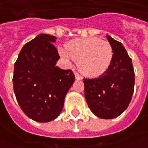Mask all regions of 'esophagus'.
<instances>
[{
  "mask_svg": "<svg viewBox=\"0 0 148 148\" xmlns=\"http://www.w3.org/2000/svg\"><path fill=\"white\" fill-rule=\"evenodd\" d=\"M74 74H75V77H76V79H77V80H82V77L79 73H77V72L75 71V73H74Z\"/></svg>",
  "mask_w": 148,
  "mask_h": 148,
  "instance_id": "34e87169",
  "label": "esophagus"
}]
</instances>
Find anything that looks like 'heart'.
Segmentation results:
<instances>
[{"mask_svg":"<svg viewBox=\"0 0 148 148\" xmlns=\"http://www.w3.org/2000/svg\"><path fill=\"white\" fill-rule=\"evenodd\" d=\"M58 50L64 59L78 61L81 71L91 77L103 75L113 60V49L110 43L98 38L75 39L67 43L66 48Z\"/></svg>","mask_w":148,"mask_h":148,"instance_id":"1","label":"heart"}]
</instances>
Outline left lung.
I'll return each mask as SVG.
<instances>
[{"mask_svg": "<svg viewBox=\"0 0 148 148\" xmlns=\"http://www.w3.org/2000/svg\"><path fill=\"white\" fill-rule=\"evenodd\" d=\"M113 49L110 68L98 78L83 79L85 97L95 116L109 119L120 115L128 108L134 89L132 59L122 43L107 35Z\"/></svg>", "mask_w": 148, "mask_h": 148, "instance_id": "obj_1", "label": "left lung"}]
</instances>
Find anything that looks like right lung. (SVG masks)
Listing matches in <instances>:
<instances>
[{
    "instance_id": "right-lung-1",
    "label": "right lung",
    "mask_w": 148,
    "mask_h": 148,
    "mask_svg": "<svg viewBox=\"0 0 148 148\" xmlns=\"http://www.w3.org/2000/svg\"><path fill=\"white\" fill-rule=\"evenodd\" d=\"M56 39L50 34L38 35L24 45L14 63L15 97L23 112L36 122H49L59 115L75 81L71 70L56 66L60 58Z\"/></svg>"
}]
</instances>
